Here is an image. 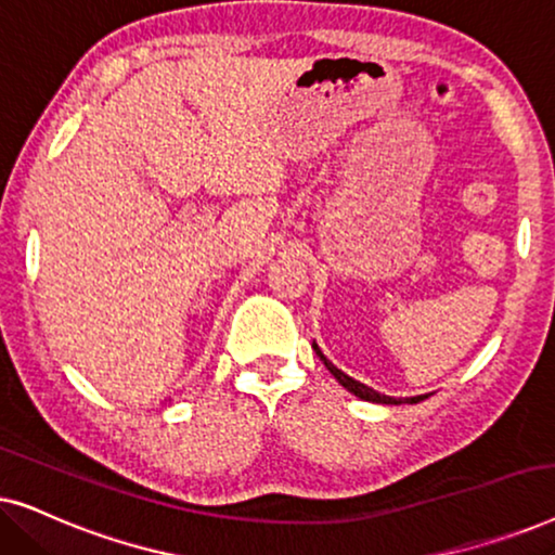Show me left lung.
<instances>
[{
  "label": "left lung",
  "mask_w": 555,
  "mask_h": 555,
  "mask_svg": "<svg viewBox=\"0 0 555 555\" xmlns=\"http://www.w3.org/2000/svg\"><path fill=\"white\" fill-rule=\"evenodd\" d=\"M313 351H315L318 356H321V361L325 363V369H328L331 374L336 376V382H338L340 386H344V389L351 391L353 397H359V399H363V401H374V404H416V401L427 399V397H406V399H393V397H386V393H378V391H374V389H371V386L361 384V382H356V378H351L348 374H344V371H340L338 366H333V363L323 356L321 348H318V344H313Z\"/></svg>",
  "instance_id": "obj_1"
}]
</instances>
